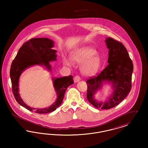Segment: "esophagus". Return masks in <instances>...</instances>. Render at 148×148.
<instances>
[{
    "label": "esophagus",
    "instance_id": "1",
    "mask_svg": "<svg viewBox=\"0 0 148 148\" xmlns=\"http://www.w3.org/2000/svg\"><path fill=\"white\" fill-rule=\"evenodd\" d=\"M80 80H81L80 77L79 76H78V75L75 76V77H74V82H75V83H77L78 82H79Z\"/></svg>",
    "mask_w": 148,
    "mask_h": 148
}]
</instances>
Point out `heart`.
Wrapping results in <instances>:
<instances>
[{
    "label": "heart",
    "instance_id": "heart-1",
    "mask_svg": "<svg viewBox=\"0 0 148 148\" xmlns=\"http://www.w3.org/2000/svg\"><path fill=\"white\" fill-rule=\"evenodd\" d=\"M97 53V50L91 47H83L71 53L72 60L69 58L64 57V63L69 66L73 65V60L77 63L82 64L80 68L81 73L85 76L92 77L98 73L101 65V59Z\"/></svg>",
    "mask_w": 148,
    "mask_h": 148
}]
</instances>
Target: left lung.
<instances>
[{
	"mask_svg": "<svg viewBox=\"0 0 148 148\" xmlns=\"http://www.w3.org/2000/svg\"><path fill=\"white\" fill-rule=\"evenodd\" d=\"M105 42L109 49V64L97 77H92L86 82L88 101L100 109H111L127 97L131 90L133 71L132 61L124 45L109 37L106 38ZM106 84L111 85L113 91L106 100L99 101L95 95Z\"/></svg>",
	"mask_w": 148,
	"mask_h": 148,
	"instance_id": "left-lung-1",
	"label": "left lung"
}]
</instances>
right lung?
Listing matches in <instances>:
<instances>
[{
  "mask_svg": "<svg viewBox=\"0 0 148 148\" xmlns=\"http://www.w3.org/2000/svg\"><path fill=\"white\" fill-rule=\"evenodd\" d=\"M54 41L47 38H33L25 42L19 49L13 60L10 70L12 90L16 101L31 112L39 114L50 113L59 107L63 100L66 89L74 84L73 77H52L53 86L57 98L52 105L45 108H34L26 104L21 98L19 92V81L22 73L34 65L44 66L48 71H51L50 62L56 60V50L53 49Z\"/></svg>",
  "mask_w": 148,
  "mask_h": 148,
  "instance_id": "add662e5",
  "label": "right lung"
}]
</instances>
